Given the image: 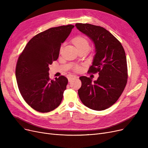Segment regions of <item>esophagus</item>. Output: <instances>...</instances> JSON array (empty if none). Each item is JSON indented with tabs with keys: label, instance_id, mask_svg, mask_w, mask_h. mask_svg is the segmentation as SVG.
<instances>
[{
	"label": "esophagus",
	"instance_id": "esophagus-1",
	"mask_svg": "<svg viewBox=\"0 0 148 148\" xmlns=\"http://www.w3.org/2000/svg\"><path fill=\"white\" fill-rule=\"evenodd\" d=\"M76 78V76L74 75H69L68 77V81L69 82H71V80L75 79Z\"/></svg>",
	"mask_w": 148,
	"mask_h": 148
}]
</instances>
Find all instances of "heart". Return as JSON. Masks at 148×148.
Segmentation results:
<instances>
[{"label": "heart", "mask_w": 148, "mask_h": 148, "mask_svg": "<svg viewBox=\"0 0 148 148\" xmlns=\"http://www.w3.org/2000/svg\"><path fill=\"white\" fill-rule=\"evenodd\" d=\"M73 42L78 50L81 49H88L89 47V43L88 40L86 38L82 36H77L75 38ZM79 68H77V70H79Z\"/></svg>", "instance_id": "heart-1"}]
</instances>
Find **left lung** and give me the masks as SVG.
Wrapping results in <instances>:
<instances>
[{
  "label": "left lung",
  "mask_w": 148,
  "mask_h": 148,
  "mask_svg": "<svg viewBox=\"0 0 148 148\" xmlns=\"http://www.w3.org/2000/svg\"><path fill=\"white\" fill-rule=\"evenodd\" d=\"M75 26L94 45L95 54L88 71L99 74L94 82L86 76L80 77V99L90 109L105 110L116 103L127 83L125 51L117 39L102 27L88 23H77Z\"/></svg>",
  "instance_id": "8db88e82"
}]
</instances>
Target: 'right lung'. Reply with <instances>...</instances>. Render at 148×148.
<instances>
[{
    "label": "right lung",
    "instance_id": "add662e5",
    "mask_svg": "<svg viewBox=\"0 0 148 148\" xmlns=\"http://www.w3.org/2000/svg\"><path fill=\"white\" fill-rule=\"evenodd\" d=\"M73 25L50 28L28 42L18 59L15 76L20 94L34 110L47 113L62 102L68 79L61 75L50 79L49 65L59 57L60 49Z\"/></svg>",
    "mask_w": 148,
    "mask_h": 148
}]
</instances>
